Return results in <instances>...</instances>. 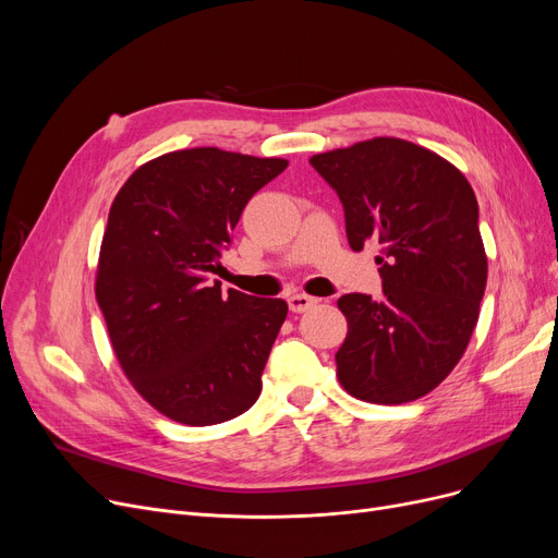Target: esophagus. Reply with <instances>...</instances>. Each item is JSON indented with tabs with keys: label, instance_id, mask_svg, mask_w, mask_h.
Here are the masks:
<instances>
[{
	"label": "esophagus",
	"instance_id": "esophagus-1",
	"mask_svg": "<svg viewBox=\"0 0 558 558\" xmlns=\"http://www.w3.org/2000/svg\"><path fill=\"white\" fill-rule=\"evenodd\" d=\"M314 305H316V299H312V296H307V294H294V296H289V310L296 312V314L307 312V310H312Z\"/></svg>",
	"mask_w": 558,
	"mask_h": 558
}]
</instances>
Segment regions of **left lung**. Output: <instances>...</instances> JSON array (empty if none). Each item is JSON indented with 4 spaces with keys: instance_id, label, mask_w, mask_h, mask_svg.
I'll return each mask as SVG.
<instances>
[{
    "instance_id": "obj_1",
    "label": "left lung",
    "mask_w": 558,
    "mask_h": 558,
    "mask_svg": "<svg viewBox=\"0 0 558 558\" xmlns=\"http://www.w3.org/2000/svg\"><path fill=\"white\" fill-rule=\"evenodd\" d=\"M310 165L343 205L350 248L379 246L383 301H337L348 318L339 383L366 402H412L444 383L477 326L488 264L475 192L454 165L398 137L316 154Z\"/></svg>"
}]
</instances>
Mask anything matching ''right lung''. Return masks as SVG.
<instances>
[{
    "label": "right lung",
    "mask_w": 558,
    "mask_h": 558,
    "mask_svg": "<svg viewBox=\"0 0 558 558\" xmlns=\"http://www.w3.org/2000/svg\"><path fill=\"white\" fill-rule=\"evenodd\" d=\"M284 169L282 158L198 146L142 165L110 205L97 303L131 385L175 423L230 421L262 391L287 303L223 296L210 274L251 196Z\"/></svg>",
    "instance_id": "right-lung-1"
}]
</instances>
